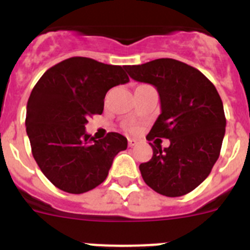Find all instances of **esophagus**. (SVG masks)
<instances>
[{
	"mask_svg": "<svg viewBox=\"0 0 250 250\" xmlns=\"http://www.w3.org/2000/svg\"><path fill=\"white\" fill-rule=\"evenodd\" d=\"M127 144H129L130 147L135 146V145L138 144V140H136V139H129V140H127Z\"/></svg>",
	"mask_w": 250,
	"mask_h": 250,
	"instance_id": "esophagus-1",
	"label": "esophagus"
}]
</instances>
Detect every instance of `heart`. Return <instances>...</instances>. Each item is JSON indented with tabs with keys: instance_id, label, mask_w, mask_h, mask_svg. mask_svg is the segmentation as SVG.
Listing matches in <instances>:
<instances>
[{
	"instance_id": "obj_1",
	"label": "heart",
	"mask_w": 250,
	"mask_h": 250,
	"mask_svg": "<svg viewBox=\"0 0 250 250\" xmlns=\"http://www.w3.org/2000/svg\"><path fill=\"white\" fill-rule=\"evenodd\" d=\"M127 129H129V131H131V132L138 131V126H135V125H130V126L127 127Z\"/></svg>"
}]
</instances>
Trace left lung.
<instances>
[{"mask_svg": "<svg viewBox=\"0 0 250 250\" xmlns=\"http://www.w3.org/2000/svg\"><path fill=\"white\" fill-rule=\"evenodd\" d=\"M125 70L134 80L155 86L160 96L161 114L146 139L170 140L164 150L149 143L152 158L140 164L141 176L161 195L190 193L210 174L222 149L227 120L215 86L199 70L174 59Z\"/></svg>", "mask_w": 250, "mask_h": 250, "instance_id": "8db88e82", "label": "left lung"}]
</instances>
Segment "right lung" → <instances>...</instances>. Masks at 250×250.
I'll use <instances>...</instances> for the list:
<instances>
[{"label": "right lung", "instance_id": "add662e5", "mask_svg": "<svg viewBox=\"0 0 250 250\" xmlns=\"http://www.w3.org/2000/svg\"><path fill=\"white\" fill-rule=\"evenodd\" d=\"M126 83L121 66L79 56L56 63L37 81L27 101L26 131L37 165L55 187L83 194L105 180L127 140L119 132L95 140L85 125L103 114L106 92Z\"/></svg>", "mask_w": 250, "mask_h": 250}]
</instances>
